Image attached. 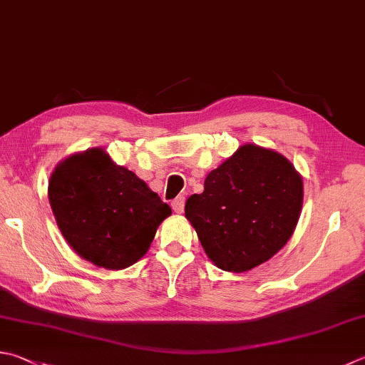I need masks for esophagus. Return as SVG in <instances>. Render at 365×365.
Listing matches in <instances>:
<instances>
[{
    "mask_svg": "<svg viewBox=\"0 0 365 365\" xmlns=\"http://www.w3.org/2000/svg\"><path fill=\"white\" fill-rule=\"evenodd\" d=\"M171 206H173V211L178 212V215H181L184 211V197H176L173 202H171Z\"/></svg>",
    "mask_w": 365,
    "mask_h": 365,
    "instance_id": "esophagus-1",
    "label": "esophagus"
}]
</instances>
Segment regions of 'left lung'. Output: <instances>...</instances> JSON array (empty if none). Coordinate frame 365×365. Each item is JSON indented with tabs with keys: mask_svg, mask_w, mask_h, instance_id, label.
<instances>
[{
	"mask_svg": "<svg viewBox=\"0 0 365 365\" xmlns=\"http://www.w3.org/2000/svg\"><path fill=\"white\" fill-rule=\"evenodd\" d=\"M184 212L217 268L243 273L272 259L299 222L304 180L277 150L246 143L208 173Z\"/></svg>",
	"mask_w": 365,
	"mask_h": 365,
	"instance_id": "left-lung-1",
	"label": "left lung"
}]
</instances>
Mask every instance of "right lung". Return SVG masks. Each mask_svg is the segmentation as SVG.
I'll return each mask as SVG.
<instances>
[{
    "mask_svg": "<svg viewBox=\"0 0 365 365\" xmlns=\"http://www.w3.org/2000/svg\"><path fill=\"white\" fill-rule=\"evenodd\" d=\"M49 203L74 252L106 270L133 265L149 251L159 225L171 216L133 171L103 148L74 153L49 178Z\"/></svg>",
    "mask_w": 365,
    "mask_h": 365,
    "instance_id": "add662e5",
    "label": "right lung"
}]
</instances>
